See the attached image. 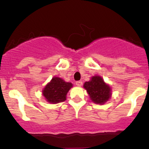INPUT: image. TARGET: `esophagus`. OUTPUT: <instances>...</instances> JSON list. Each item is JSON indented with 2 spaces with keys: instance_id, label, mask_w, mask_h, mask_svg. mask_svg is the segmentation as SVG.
Returning <instances> with one entry per match:
<instances>
[{
  "instance_id": "1",
  "label": "esophagus",
  "mask_w": 149,
  "mask_h": 149,
  "mask_svg": "<svg viewBox=\"0 0 149 149\" xmlns=\"http://www.w3.org/2000/svg\"><path fill=\"white\" fill-rule=\"evenodd\" d=\"M76 85L78 86H81L82 85V81H78L76 82Z\"/></svg>"
}]
</instances>
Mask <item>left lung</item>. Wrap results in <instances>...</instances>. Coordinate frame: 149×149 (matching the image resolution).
<instances>
[{
	"label": "left lung",
	"instance_id": "left-lung-1",
	"mask_svg": "<svg viewBox=\"0 0 149 149\" xmlns=\"http://www.w3.org/2000/svg\"><path fill=\"white\" fill-rule=\"evenodd\" d=\"M84 88L86 90L91 101L97 104H104L112 96L110 86L105 83L100 76H92L88 81L84 83Z\"/></svg>",
	"mask_w": 149,
	"mask_h": 149
}]
</instances>
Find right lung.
Returning a JSON list of instances; mask_svg holds the SVG:
<instances>
[{"instance_id":"obj_1","label":"right lung","mask_w":149,"mask_h":149,"mask_svg":"<svg viewBox=\"0 0 149 149\" xmlns=\"http://www.w3.org/2000/svg\"><path fill=\"white\" fill-rule=\"evenodd\" d=\"M72 87L73 84L70 82H65L61 78L54 76L42 92L47 102L58 104L65 101L66 95Z\"/></svg>"}]
</instances>
